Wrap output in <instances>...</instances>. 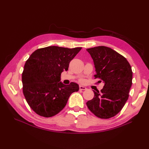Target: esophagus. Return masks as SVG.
Here are the masks:
<instances>
[{
    "instance_id": "obj_1",
    "label": "esophagus",
    "mask_w": 149,
    "mask_h": 149,
    "mask_svg": "<svg viewBox=\"0 0 149 149\" xmlns=\"http://www.w3.org/2000/svg\"><path fill=\"white\" fill-rule=\"evenodd\" d=\"M86 89H87L86 88L84 87V86H79V89L80 90H86Z\"/></svg>"
}]
</instances>
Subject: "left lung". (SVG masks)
I'll return each mask as SVG.
<instances>
[{
    "label": "left lung",
    "mask_w": 149,
    "mask_h": 149,
    "mask_svg": "<svg viewBox=\"0 0 149 149\" xmlns=\"http://www.w3.org/2000/svg\"><path fill=\"white\" fill-rule=\"evenodd\" d=\"M93 58L96 74L104 83L101 92L94 91L88 109L97 118L109 119L123 109L132 84L131 66L126 58L111 48L99 46L86 49Z\"/></svg>",
    "instance_id": "left-lung-1"
}]
</instances>
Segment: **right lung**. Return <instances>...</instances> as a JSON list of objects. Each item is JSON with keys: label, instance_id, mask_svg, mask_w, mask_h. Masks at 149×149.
Returning a JSON list of instances; mask_svg holds the SVG:
<instances>
[{"label": "right lung", "instance_id": "obj_1", "mask_svg": "<svg viewBox=\"0 0 149 149\" xmlns=\"http://www.w3.org/2000/svg\"><path fill=\"white\" fill-rule=\"evenodd\" d=\"M81 48L50 46L35 50L26 61L22 79L25 100L39 116L50 118L65 107L79 85L60 81L61 74L68 70L70 62Z\"/></svg>", "mask_w": 149, "mask_h": 149}]
</instances>
